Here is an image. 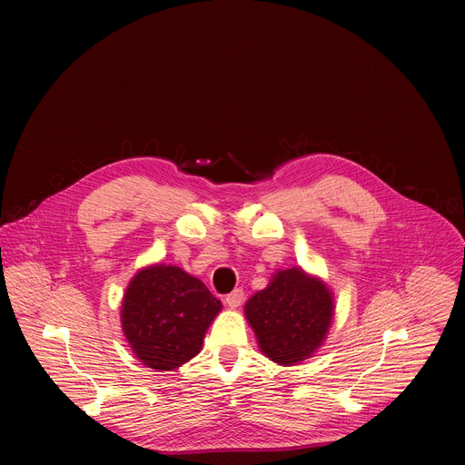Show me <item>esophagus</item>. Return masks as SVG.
Segmentation results:
<instances>
[{
  "label": "esophagus",
  "instance_id": "obj_1",
  "mask_svg": "<svg viewBox=\"0 0 465 465\" xmlns=\"http://www.w3.org/2000/svg\"><path fill=\"white\" fill-rule=\"evenodd\" d=\"M242 300H244V291H242V289H235V291H232L230 294H226L224 303H226L228 307H239V305L242 303Z\"/></svg>",
  "mask_w": 465,
  "mask_h": 465
}]
</instances>
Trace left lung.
<instances>
[{
  "label": "left lung",
  "instance_id": "8db88e82",
  "mask_svg": "<svg viewBox=\"0 0 465 465\" xmlns=\"http://www.w3.org/2000/svg\"><path fill=\"white\" fill-rule=\"evenodd\" d=\"M261 351L280 364H294L322 344L333 316V298L300 269L280 271L272 283L244 305Z\"/></svg>",
  "mask_w": 465,
  "mask_h": 465
}]
</instances>
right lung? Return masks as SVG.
<instances>
[{"label": "right lung", "instance_id": "right-lung-1", "mask_svg": "<svg viewBox=\"0 0 465 465\" xmlns=\"http://www.w3.org/2000/svg\"><path fill=\"white\" fill-rule=\"evenodd\" d=\"M221 309V300L201 280L178 267L156 264L130 282L121 322L136 357L167 371L201 351L206 329Z\"/></svg>", "mask_w": 465, "mask_h": 465}]
</instances>
